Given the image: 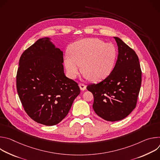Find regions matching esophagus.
Masks as SVG:
<instances>
[{"label":"esophagus","mask_w":160,"mask_h":160,"mask_svg":"<svg viewBox=\"0 0 160 160\" xmlns=\"http://www.w3.org/2000/svg\"><path fill=\"white\" fill-rule=\"evenodd\" d=\"M79 87L82 90H84L86 89V85L84 83H79Z\"/></svg>","instance_id":"34e87169"}]
</instances>
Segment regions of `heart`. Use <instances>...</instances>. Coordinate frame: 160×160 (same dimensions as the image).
<instances>
[{
    "label": "heart",
    "mask_w": 160,
    "mask_h": 160,
    "mask_svg": "<svg viewBox=\"0 0 160 160\" xmlns=\"http://www.w3.org/2000/svg\"><path fill=\"white\" fill-rule=\"evenodd\" d=\"M70 54L64 57L66 73L75 78L82 70L84 77L92 82H99L113 70L118 56L117 49L111 43L99 38H83L73 43Z\"/></svg>",
    "instance_id": "heart-1"
}]
</instances>
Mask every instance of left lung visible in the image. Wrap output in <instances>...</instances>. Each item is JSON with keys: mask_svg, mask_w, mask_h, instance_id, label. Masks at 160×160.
<instances>
[{"mask_svg": "<svg viewBox=\"0 0 160 160\" xmlns=\"http://www.w3.org/2000/svg\"><path fill=\"white\" fill-rule=\"evenodd\" d=\"M116 64L110 75L87 88L94 96L93 109L105 120L116 122L126 118L136 106L142 82V72L135 52L118 37Z\"/></svg>", "mask_w": 160, "mask_h": 160, "instance_id": "left-lung-1", "label": "left lung"}]
</instances>
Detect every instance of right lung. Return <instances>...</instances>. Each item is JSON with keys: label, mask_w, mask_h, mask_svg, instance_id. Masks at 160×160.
Wrapping results in <instances>:
<instances>
[{"label": "right lung", "mask_w": 160, "mask_h": 160, "mask_svg": "<svg viewBox=\"0 0 160 160\" xmlns=\"http://www.w3.org/2000/svg\"><path fill=\"white\" fill-rule=\"evenodd\" d=\"M63 52L45 37L20 57L17 92L27 115L35 122L52 126L62 121L80 93L78 83L64 73Z\"/></svg>", "instance_id": "add662e5"}]
</instances>
